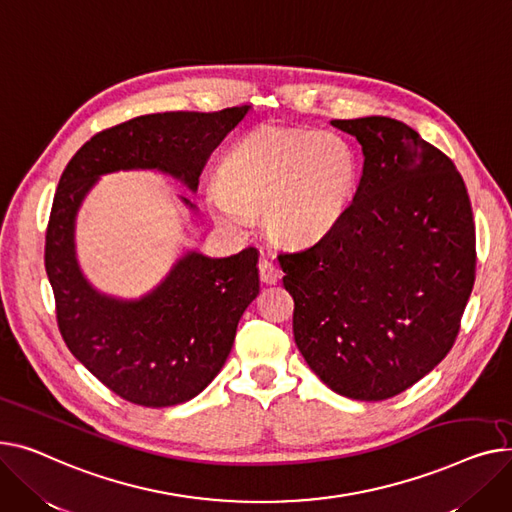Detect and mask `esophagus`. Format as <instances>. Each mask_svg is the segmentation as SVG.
Wrapping results in <instances>:
<instances>
[{
	"mask_svg": "<svg viewBox=\"0 0 512 512\" xmlns=\"http://www.w3.org/2000/svg\"><path fill=\"white\" fill-rule=\"evenodd\" d=\"M258 275H260V281L266 283V285H275L279 281V277H281L279 268L273 262H268L266 258L258 264Z\"/></svg>",
	"mask_w": 512,
	"mask_h": 512,
	"instance_id": "1",
	"label": "esophagus"
}]
</instances>
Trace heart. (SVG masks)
I'll return each mask as SVG.
<instances>
[{"label": "heart", "mask_w": 512, "mask_h": 512, "mask_svg": "<svg viewBox=\"0 0 512 512\" xmlns=\"http://www.w3.org/2000/svg\"><path fill=\"white\" fill-rule=\"evenodd\" d=\"M353 182L355 157L345 140L268 128L248 134L221 159L208 210L229 231H244L262 213L270 237L304 244L339 219Z\"/></svg>", "instance_id": "heart-1"}]
</instances>
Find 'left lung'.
Wrapping results in <instances>:
<instances>
[{"mask_svg": "<svg viewBox=\"0 0 512 512\" xmlns=\"http://www.w3.org/2000/svg\"><path fill=\"white\" fill-rule=\"evenodd\" d=\"M364 150L353 200L316 244L281 252L293 337L312 372L357 401L395 397L453 347L475 281L461 173L397 119H333Z\"/></svg>", "mask_w": 512, "mask_h": 512, "instance_id": "1", "label": "left lung"}]
</instances>
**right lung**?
<instances>
[{
  "label": "right lung",
  "mask_w": 512,
  "mask_h": 512,
  "mask_svg": "<svg viewBox=\"0 0 512 512\" xmlns=\"http://www.w3.org/2000/svg\"><path fill=\"white\" fill-rule=\"evenodd\" d=\"M248 111L239 105L134 117L90 138L59 179L45 235L59 333L90 374L134 405L186 403L221 372L237 322L260 289L258 252L246 248L227 258L188 252L161 285L126 302L84 279L74 246L76 213L97 179L119 169H157L196 192L210 153Z\"/></svg>",
  "instance_id": "obj_1"
}]
</instances>
